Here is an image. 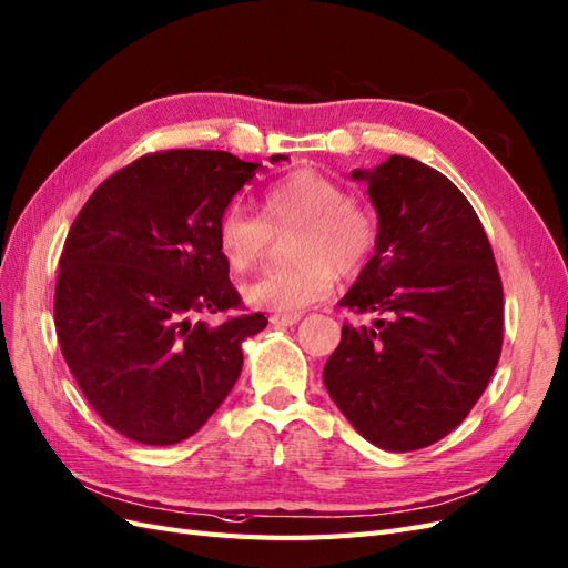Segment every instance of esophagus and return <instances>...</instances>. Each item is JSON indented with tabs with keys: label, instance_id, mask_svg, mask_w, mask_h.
<instances>
[{
	"label": "esophagus",
	"instance_id": "obj_1",
	"mask_svg": "<svg viewBox=\"0 0 568 568\" xmlns=\"http://www.w3.org/2000/svg\"><path fill=\"white\" fill-rule=\"evenodd\" d=\"M300 318H302L300 314H273L268 321L275 328H285V326H295Z\"/></svg>",
	"mask_w": 568,
	"mask_h": 568
}]
</instances>
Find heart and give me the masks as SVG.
Here are the masks:
<instances>
[{"mask_svg": "<svg viewBox=\"0 0 568 568\" xmlns=\"http://www.w3.org/2000/svg\"><path fill=\"white\" fill-rule=\"evenodd\" d=\"M264 219L237 202L219 219V250L233 271L262 262L271 231L295 229L293 256L300 264L268 271L245 287L254 310L297 314L331 297L335 271L359 273L376 250L378 221L368 206L347 200L343 185L316 171H295L264 192Z\"/></svg>", "mask_w": 568, "mask_h": 568, "instance_id": "b5f03b06", "label": "heart"}]
</instances>
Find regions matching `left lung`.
Listing matches in <instances>:
<instances>
[{"mask_svg": "<svg viewBox=\"0 0 568 568\" xmlns=\"http://www.w3.org/2000/svg\"><path fill=\"white\" fill-rule=\"evenodd\" d=\"M352 181L366 185L378 242L339 304L385 318L343 326L323 383L371 445L412 452L455 430L488 387L501 283L480 219L440 171L393 154Z\"/></svg>", "mask_w": 568, "mask_h": 568, "instance_id": "left-lung-1", "label": "left lung"}]
</instances>
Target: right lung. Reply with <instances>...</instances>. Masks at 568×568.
Listing matches in <instances>:
<instances>
[{"instance_id":"right-lung-1","label":"right lung","mask_w":568,"mask_h":568,"mask_svg":"<svg viewBox=\"0 0 568 568\" xmlns=\"http://www.w3.org/2000/svg\"><path fill=\"white\" fill-rule=\"evenodd\" d=\"M258 166L219 150L140 156L71 225L54 293L61 354L128 440L161 447L197 433L240 378L242 343L266 328L264 314L200 318L240 306L216 225Z\"/></svg>"}]
</instances>
